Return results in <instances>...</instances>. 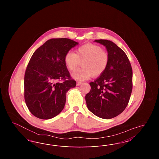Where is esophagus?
I'll return each mask as SVG.
<instances>
[{"label": "esophagus", "mask_w": 159, "mask_h": 159, "mask_svg": "<svg viewBox=\"0 0 159 159\" xmlns=\"http://www.w3.org/2000/svg\"><path fill=\"white\" fill-rule=\"evenodd\" d=\"M81 84H82V82H77L76 85H77V86H79V85H80Z\"/></svg>", "instance_id": "obj_1"}]
</instances>
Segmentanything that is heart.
Here are the masks:
<instances>
[{"label": "heart", "mask_w": 159, "mask_h": 159, "mask_svg": "<svg viewBox=\"0 0 159 159\" xmlns=\"http://www.w3.org/2000/svg\"><path fill=\"white\" fill-rule=\"evenodd\" d=\"M64 61L70 71H75L82 62V68L73 73L72 77L77 80L83 81L91 76L96 77L103 74L108 65L109 56L100 46L86 43L79 46L76 53L68 51Z\"/></svg>", "instance_id": "1"}]
</instances>
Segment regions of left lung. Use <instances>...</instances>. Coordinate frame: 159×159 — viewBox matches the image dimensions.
Masks as SVG:
<instances>
[{"mask_svg":"<svg viewBox=\"0 0 159 159\" xmlns=\"http://www.w3.org/2000/svg\"><path fill=\"white\" fill-rule=\"evenodd\" d=\"M106 46L109 62L105 72L93 82L86 95L88 108L100 118L110 119L121 113L132 90V69L126 54L113 42L95 40Z\"/></svg>","mask_w":159,"mask_h":159,"instance_id":"8db88e82","label":"left lung"}]
</instances>
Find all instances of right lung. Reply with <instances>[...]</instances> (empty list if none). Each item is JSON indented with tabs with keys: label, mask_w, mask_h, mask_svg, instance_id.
<instances>
[{
	"label": "right lung",
	"mask_w": 159,
	"mask_h": 159,
	"mask_svg": "<svg viewBox=\"0 0 159 159\" xmlns=\"http://www.w3.org/2000/svg\"><path fill=\"white\" fill-rule=\"evenodd\" d=\"M78 44L67 38L51 39L31 56L24 76V99L35 117L50 119L63 110L66 93L76 84L64 59L66 53ZM61 80L64 82L59 83Z\"/></svg>",
	"instance_id": "right-lung-1"
}]
</instances>
